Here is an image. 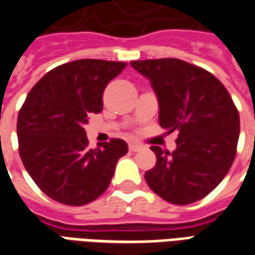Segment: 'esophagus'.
Segmentation results:
<instances>
[{
	"label": "esophagus",
	"mask_w": 255,
	"mask_h": 255,
	"mask_svg": "<svg viewBox=\"0 0 255 255\" xmlns=\"http://www.w3.org/2000/svg\"><path fill=\"white\" fill-rule=\"evenodd\" d=\"M128 147H129V150H131V151H138V150L142 149V144L129 143V146H128Z\"/></svg>",
	"instance_id": "esophagus-1"
}]
</instances>
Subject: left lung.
<instances>
[{"instance_id": "1", "label": "left lung", "mask_w": 255, "mask_h": 255, "mask_svg": "<svg viewBox=\"0 0 255 255\" xmlns=\"http://www.w3.org/2000/svg\"><path fill=\"white\" fill-rule=\"evenodd\" d=\"M149 79L168 132L177 131L172 153L151 146L157 162L144 173L153 191L175 205L197 202L230 171L239 139V113L219 79L177 58L131 61Z\"/></svg>"}]
</instances>
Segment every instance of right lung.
<instances>
[{"label":"right lung","mask_w":255,"mask_h":255,"mask_svg":"<svg viewBox=\"0 0 255 255\" xmlns=\"http://www.w3.org/2000/svg\"><path fill=\"white\" fill-rule=\"evenodd\" d=\"M126 63L76 60L56 67L32 87L17 117L20 158L32 180L54 201L71 206L93 202L109 187L123 139L87 149L84 126L102 111L106 84Z\"/></svg>","instance_id":"1"}]
</instances>
